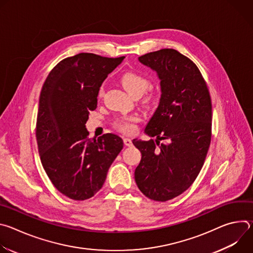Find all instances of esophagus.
Returning a JSON list of instances; mask_svg holds the SVG:
<instances>
[{
  "label": "esophagus",
  "mask_w": 253,
  "mask_h": 253,
  "mask_svg": "<svg viewBox=\"0 0 253 253\" xmlns=\"http://www.w3.org/2000/svg\"><path fill=\"white\" fill-rule=\"evenodd\" d=\"M123 140H124V144H125V146H128V147L132 146V140H131L130 138H124Z\"/></svg>",
  "instance_id": "obj_1"
}]
</instances>
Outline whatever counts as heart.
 Masks as SVG:
<instances>
[{"mask_svg":"<svg viewBox=\"0 0 253 253\" xmlns=\"http://www.w3.org/2000/svg\"><path fill=\"white\" fill-rule=\"evenodd\" d=\"M121 84L123 87L126 89V91L131 94L132 96H141L144 92L146 91V89L149 87V80L138 73H135V72H126L124 73L121 78H120ZM104 95V88L101 87L98 93V96L101 98ZM155 93L152 90H149L145 97H144V103L150 105L154 102L155 100ZM139 122V118L137 116L131 115V116H126L119 118L115 120L114 126L117 128L119 131L126 133V134H131L136 130V124Z\"/></svg>","mask_w":253,"mask_h":253,"instance_id":"1","label":"heart"}]
</instances>
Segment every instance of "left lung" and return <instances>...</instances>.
Listing matches in <instances>:
<instances>
[{"mask_svg": "<svg viewBox=\"0 0 253 253\" xmlns=\"http://www.w3.org/2000/svg\"><path fill=\"white\" fill-rule=\"evenodd\" d=\"M138 59L156 71L161 98L145 128L156 140L132 141L142 155L135 181L146 197L164 202L187 190L204 164L211 140V98L197 66L178 51L162 49Z\"/></svg>", "mask_w": 253, "mask_h": 253, "instance_id": "left-lung-1", "label": "left lung"}]
</instances>
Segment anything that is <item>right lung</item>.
<instances>
[{
    "mask_svg": "<svg viewBox=\"0 0 253 253\" xmlns=\"http://www.w3.org/2000/svg\"><path fill=\"white\" fill-rule=\"evenodd\" d=\"M125 57L80 53L59 62L40 94L36 124L42 165L54 186L74 200L93 197L103 186L109 167L123 148L112 133L90 139L89 112L108 74Z\"/></svg>",
    "mask_w": 253,
    "mask_h": 253,
    "instance_id": "obj_1",
    "label": "right lung"
}]
</instances>
